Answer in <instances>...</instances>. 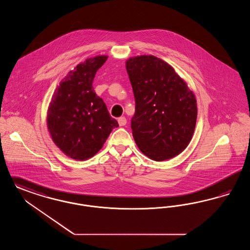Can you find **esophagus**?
<instances>
[{
	"mask_svg": "<svg viewBox=\"0 0 250 250\" xmlns=\"http://www.w3.org/2000/svg\"><path fill=\"white\" fill-rule=\"evenodd\" d=\"M118 124H119L120 126L125 125H126V119H125V117H120V118L118 119Z\"/></svg>",
	"mask_w": 250,
	"mask_h": 250,
	"instance_id": "esophagus-1",
	"label": "esophagus"
}]
</instances>
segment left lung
<instances>
[{"label":"left lung","instance_id":"8db88e82","mask_svg":"<svg viewBox=\"0 0 250 250\" xmlns=\"http://www.w3.org/2000/svg\"><path fill=\"white\" fill-rule=\"evenodd\" d=\"M136 101L131 120L134 140L151 160H168L189 145L197 104L186 82L166 61L150 55L125 62Z\"/></svg>","mask_w":250,"mask_h":250}]
</instances>
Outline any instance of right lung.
I'll return each instance as SVG.
<instances>
[{"label": "right lung", "instance_id": "add662e5", "mask_svg": "<svg viewBox=\"0 0 250 250\" xmlns=\"http://www.w3.org/2000/svg\"><path fill=\"white\" fill-rule=\"evenodd\" d=\"M108 56H97L78 64L60 82L47 110V128L54 143L74 160H87L103 147L118 127L107 106L93 88L96 72Z\"/></svg>", "mask_w": 250, "mask_h": 250}]
</instances>
